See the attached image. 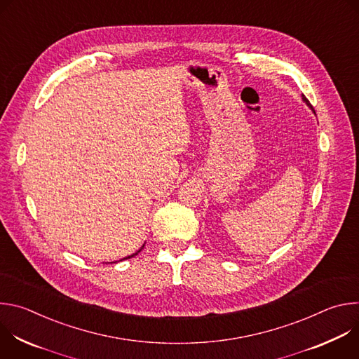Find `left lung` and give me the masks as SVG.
<instances>
[{
	"label": "left lung",
	"mask_w": 359,
	"mask_h": 359,
	"mask_svg": "<svg viewBox=\"0 0 359 359\" xmlns=\"http://www.w3.org/2000/svg\"><path fill=\"white\" fill-rule=\"evenodd\" d=\"M302 100L305 102V104H306V105H309V107H310V108L313 109V107H311V104H310V100H309V99H306V97H305L304 95H302ZM313 111H314V109H313ZM314 114H316V111H314Z\"/></svg>",
	"instance_id": "1"
}]
</instances>
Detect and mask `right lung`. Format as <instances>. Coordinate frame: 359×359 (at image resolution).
<instances>
[{"mask_svg":"<svg viewBox=\"0 0 359 359\" xmlns=\"http://www.w3.org/2000/svg\"><path fill=\"white\" fill-rule=\"evenodd\" d=\"M143 247H144V244H143V245H142V247H140V248H139V250H137L136 252H133L132 255H128V257H126V259H132V257H135V255H137V254H139V252L142 251V248H143ZM126 259H123V260H126ZM121 262H122V260H121Z\"/></svg>","mask_w":359,"mask_h":359,"instance_id":"1","label":"right lung"}]
</instances>
